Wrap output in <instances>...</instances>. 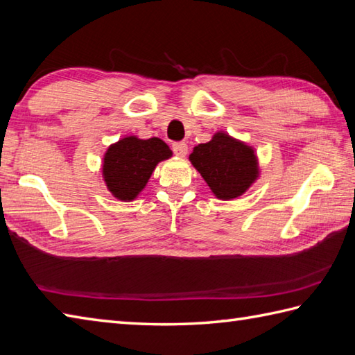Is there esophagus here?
Instances as JSON below:
<instances>
[{
	"instance_id": "1",
	"label": "esophagus",
	"mask_w": 355,
	"mask_h": 355,
	"mask_svg": "<svg viewBox=\"0 0 355 355\" xmlns=\"http://www.w3.org/2000/svg\"><path fill=\"white\" fill-rule=\"evenodd\" d=\"M187 150H189V148L184 142H178V144L172 145V151H174V154L178 155V157H186Z\"/></svg>"
}]
</instances>
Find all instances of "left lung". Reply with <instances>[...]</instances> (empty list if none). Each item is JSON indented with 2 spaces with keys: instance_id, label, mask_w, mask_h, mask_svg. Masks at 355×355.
Segmentation results:
<instances>
[{
  "instance_id": "1",
  "label": "left lung",
  "mask_w": 355,
  "mask_h": 355,
  "mask_svg": "<svg viewBox=\"0 0 355 355\" xmlns=\"http://www.w3.org/2000/svg\"><path fill=\"white\" fill-rule=\"evenodd\" d=\"M189 160L218 200L230 201L242 196L260 177L254 146L222 130L207 144L196 145Z\"/></svg>"
}]
</instances>
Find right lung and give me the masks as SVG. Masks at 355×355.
Listing matches in <instances>:
<instances>
[{"mask_svg":"<svg viewBox=\"0 0 355 355\" xmlns=\"http://www.w3.org/2000/svg\"><path fill=\"white\" fill-rule=\"evenodd\" d=\"M171 157V148L159 137L123 136L107 148L103 155L101 175L107 191L119 201H135L155 166Z\"/></svg>","mask_w":355,"mask_h":355,"instance_id":"obj_1","label":"right lung"}]
</instances>
